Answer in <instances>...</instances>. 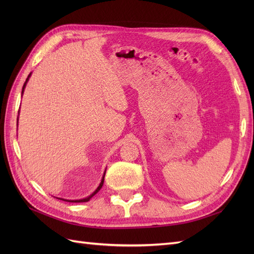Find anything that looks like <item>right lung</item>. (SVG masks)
I'll return each instance as SVG.
<instances>
[{
	"mask_svg": "<svg viewBox=\"0 0 254 254\" xmlns=\"http://www.w3.org/2000/svg\"><path fill=\"white\" fill-rule=\"evenodd\" d=\"M30 75H32V73H29V75L27 76V78H26V80H25V82H24V84H23V88H22V95H23V93H24V89H25V87H26V83L28 82V80H29V77H30ZM19 112H20V110H19ZM18 121H19V117H18ZM17 125H18V122H17ZM105 174H106V171H105V173H104V176H103V178H102V181H101V183H99V186L97 187V189L93 191V193H92L91 195H89L88 197H84V198H82V199H76V200H70V199H64V198H58V199H60V200H64V201H68V202H87V201H89L90 199L93 197L97 191L102 189V187H103V184H104V180H105Z\"/></svg>",
	"mask_w": 254,
	"mask_h": 254,
	"instance_id": "1",
	"label": "right lung"
}]
</instances>
